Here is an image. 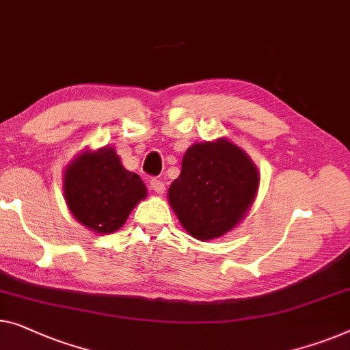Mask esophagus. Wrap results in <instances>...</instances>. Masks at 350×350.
<instances>
[{"mask_svg":"<svg viewBox=\"0 0 350 350\" xmlns=\"http://www.w3.org/2000/svg\"><path fill=\"white\" fill-rule=\"evenodd\" d=\"M150 186H151V189H153L156 194H164V191H165V186H164V183L161 180H158V178H153L150 181Z\"/></svg>","mask_w":350,"mask_h":350,"instance_id":"esophagus-1","label":"esophagus"}]
</instances>
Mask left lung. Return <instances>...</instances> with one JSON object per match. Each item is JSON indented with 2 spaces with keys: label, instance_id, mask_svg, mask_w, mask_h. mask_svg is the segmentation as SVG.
I'll use <instances>...</instances> for the list:
<instances>
[{
  "label": "left lung",
  "instance_id": "8db88e82",
  "mask_svg": "<svg viewBox=\"0 0 350 350\" xmlns=\"http://www.w3.org/2000/svg\"><path fill=\"white\" fill-rule=\"evenodd\" d=\"M259 183V170L246 151L221 137L197 142L186 150L180 176L167 197L187 234L208 241L245 219Z\"/></svg>",
  "mask_w": 350,
  "mask_h": 350
}]
</instances>
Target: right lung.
I'll return each instance as SVG.
<instances>
[{"label": "right lung", "mask_w": 350, "mask_h": 350, "mask_svg": "<svg viewBox=\"0 0 350 350\" xmlns=\"http://www.w3.org/2000/svg\"><path fill=\"white\" fill-rule=\"evenodd\" d=\"M66 205L75 219L91 232L107 235L128 219L146 197V186L126 170L112 146L83 150L66 165L63 174Z\"/></svg>", "instance_id": "add662e5"}]
</instances>
